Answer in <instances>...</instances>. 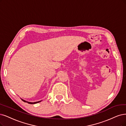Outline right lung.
I'll use <instances>...</instances> for the list:
<instances>
[{
	"label": "right lung",
	"mask_w": 126,
	"mask_h": 126,
	"mask_svg": "<svg viewBox=\"0 0 126 126\" xmlns=\"http://www.w3.org/2000/svg\"><path fill=\"white\" fill-rule=\"evenodd\" d=\"M23 101H24V102H27V103H28L29 104H36V103H39V102H40V101H38V102H27L24 100L23 99H21Z\"/></svg>",
	"instance_id": "obj_1"
}]
</instances>
